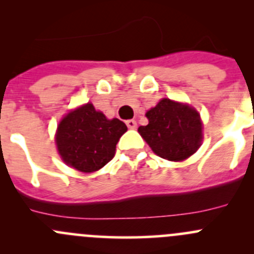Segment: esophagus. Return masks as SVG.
Segmentation results:
<instances>
[{
    "instance_id": "34e87169",
    "label": "esophagus",
    "mask_w": 254,
    "mask_h": 254,
    "mask_svg": "<svg viewBox=\"0 0 254 254\" xmlns=\"http://www.w3.org/2000/svg\"><path fill=\"white\" fill-rule=\"evenodd\" d=\"M127 125L129 129H135L136 127V122H135L134 119H130V120H127Z\"/></svg>"
}]
</instances>
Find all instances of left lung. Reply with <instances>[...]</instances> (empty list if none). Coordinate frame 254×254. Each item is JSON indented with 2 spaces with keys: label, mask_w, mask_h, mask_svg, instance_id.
Here are the masks:
<instances>
[{
  "label": "left lung",
  "mask_w": 254,
  "mask_h": 254,
  "mask_svg": "<svg viewBox=\"0 0 254 254\" xmlns=\"http://www.w3.org/2000/svg\"><path fill=\"white\" fill-rule=\"evenodd\" d=\"M146 118L148 124L137 131L160 157L183 161L200 147L203 124L193 107L163 98L147 111Z\"/></svg>",
  "instance_id": "1"
}]
</instances>
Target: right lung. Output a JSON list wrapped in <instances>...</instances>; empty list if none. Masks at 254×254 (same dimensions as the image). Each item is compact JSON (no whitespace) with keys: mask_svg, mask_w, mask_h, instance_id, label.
<instances>
[{"mask_svg":"<svg viewBox=\"0 0 254 254\" xmlns=\"http://www.w3.org/2000/svg\"><path fill=\"white\" fill-rule=\"evenodd\" d=\"M127 130L122 120L107 119L93 104L87 103L59 123L55 137L59 155L79 172H94L114 157L117 143Z\"/></svg>","mask_w":254,"mask_h":254,"instance_id":"right-lung-1","label":"right lung"}]
</instances>
